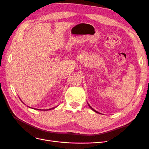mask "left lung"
Wrapping results in <instances>:
<instances>
[{
    "label": "left lung",
    "mask_w": 149,
    "mask_h": 149,
    "mask_svg": "<svg viewBox=\"0 0 149 149\" xmlns=\"http://www.w3.org/2000/svg\"><path fill=\"white\" fill-rule=\"evenodd\" d=\"M88 106H89V107H90V108H91V109H92V110H93V111H94V112H96V113H98V114H101V113H100V112H97V111H96V110H94V109H93V108H92V107H91V106H90V105H89V104H88Z\"/></svg>",
    "instance_id": "8db88e82"
}]
</instances>
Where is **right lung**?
Here are the masks:
<instances>
[{
  "mask_svg": "<svg viewBox=\"0 0 149 149\" xmlns=\"http://www.w3.org/2000/svg\"><path fill=\"white\" fill-rule=\"evenodd\" d=\"M29 107V106H28ZM55 107H53V108H51V109H45V110H47V111H48V110H51V109H55ZM37 110H41V109H37Z\"/></svg>",
  "mask_w": 149,
  "mask_h": 149,
  "instance_id": "right-lung-1",
  "label": "right lung"
}]
</instances>
